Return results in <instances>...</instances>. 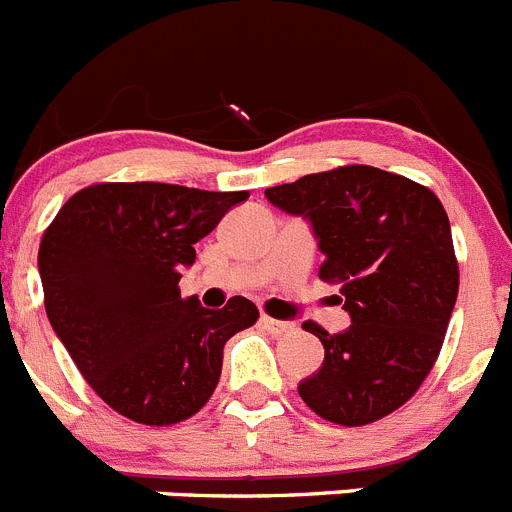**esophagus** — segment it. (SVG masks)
I'll return each instance as SVG.
<instances>
[{"label":"esophagus","instance_id":"34e87169","mask_svg":"<svg viewBox=\"0 0 512 512\" xmlns=\"http://www.w3.org/2000/svg\"><path fill=\"white\" fill-rule=\"evenodd\" d=\"M264 325L269 333H274V336H292L297 330L295 323H287V320H277V318H269V315H264Z\"/></svg>","mask_w":512,"mask_h":512}]
</instances>
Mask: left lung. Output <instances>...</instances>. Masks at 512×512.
Returning a JSON list of instances; mask_svg holds the SVG:
<instances>
[{"instance_id":"1","label":"left lung","mask_w":512,"mask_h":512,"mask_svg":"<svg viewBox=\"0 0 512 512\" xmlns=\"http://www.w3.org/2000/svg\"><path fill=\"white\" fill-rule=\"evenodd\" d=\"M271 205L310 217L325 253L318 277L341 284L351 325L318 336L325 361L297 387L330 423L369 425L402 408L431 374L459 295L449 215L423 184L364 164L266 189Z\"/></svg>"}]
</instances>
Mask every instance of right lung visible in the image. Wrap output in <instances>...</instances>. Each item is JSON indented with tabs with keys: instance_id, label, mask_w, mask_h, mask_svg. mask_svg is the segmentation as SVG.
Listing matches in <instances>:
<instances>
[{
	"instance_id": "obj_1",
	"label": "right lung",
	"mask_w": 512,
	"mask_h": 512,
	"mask_svg": "<svg viewBox=\"0 0 512 512\" xmlns=\"http://www.w3.org/2000/svg\"><path fill=\"white\" fill-rule=\"evenodd\" d=\"M248 192L102 182L69 197L38 251L48 320L79 372L115 413L174 425L205 408L223 346L259 320L233 297L207 310L179 295L194 243Z\"/></svg>"
}]
</instances>
